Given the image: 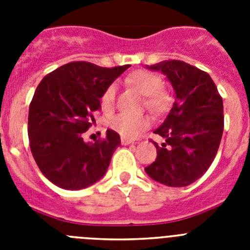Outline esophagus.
<instances>
[{
	"label": "esophagus",
	"mask_w": 250,
	"mask_h": 250,
	"mask_svg": "<svg viewBox=\"0 0 250 250\" xmlns=\"http://www.w3.org/2000/svg\"><path fill=\"white\" fill-rule=\"evenodd\" d=\"M131 143H134V141L130 140V139L121 138V144H123V145H129V144H131Z\"/></svg>",
	"instance_id": "1"
}]
</instances>
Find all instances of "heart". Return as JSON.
<instances>
[{
    "label": "heart",
    "mask_w": 250,
    "mask_h": 250,
    "mask_svg": "<svg viewBox=\"0 0 250 250\" xmlns=\"http://www.w3.org/2000/svg\"><path fill=\"white\" fill-rule=\"evenodd\" d=\"M141 95H144V105L152 112H163L169 107L170 95L163 89V80L159 75L147 70H138L127 79ZM116 83H110L101 94L100 103L104 110H110L116 99ZM150 125L146 115L121 114L114 115L109 119V126L124 138H135Z\"/></svg>",
    "instance_id": "heart-1"
}]
</instances>
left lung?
Wrapping results in <instances>:
<instances>
[{"instance_id": "8db88e82", "label": "left lung", "mask_w": 250, "mask_h": 250, "mask_svg": "<svg viewBox=\"0 0 250 250\" xmlns=\"http://www.w3.org/2000/svg\"><path fill=\"white\" fill-rule=\"evenodd\" d=\"M167 75L176 94L165 121L155 130L164 139L156 146L147 175L167 187L182 188L202 178L219 149L224 130L223 99L209 74L180 60L150 66Z\"/></svg>"}]
</instances>
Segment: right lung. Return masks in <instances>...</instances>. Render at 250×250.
<instances>
[{"mask_svg":"<svg viewBox=\"0 0 250 250\" xmlns=\"http://www.w3.org/2000/svg\"><path fill=\"white\" fill-rule=\"evenodd\" d=\"M129 66L74 61L37 86L28 111L30 149L41 173L59 188L79 190L105 175L120 136L107 129L105 138L86 144L83 134L95 123L104 90Z\"/></svg>","mask_w":250,"mask_h":250,"instance_id":"add662e5","label":"right lung"}]
</instances>
